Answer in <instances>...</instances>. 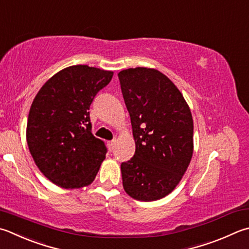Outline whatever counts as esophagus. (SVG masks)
<instances>
[{
    "mask_svg": "<svg viewBox=\"0 0 249 249\" xmlns=\"http://www.w3.org/2000/svg\"><path fill=\"white\" fill-rule=\"evenodd\" d=\"M115 144H116V140H111L107 142V145H108V148L110 149V151H112V149L115 148Z\"/></svg>",
    "mask_w": 249,
    "mask_h": 249,
    "instance_id": "1",
    "label": "esophagus"
}]
</instances>
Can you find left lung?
I'll list each match as a JSON object with an SVG mask.
<instances>
[{
	"mask_svg": "<svg viewBox=\"0 0 249 249\" xmlns=\"http://www.w3.org/2000/svg\"><path fill=\"white\" fill-rule=\"evenodd\" d=\"M132 124L135 153L121 163L124 191L151 201L171 193L193 155V118L184 97L156 69L129 68L118 73Z\"/></svg>",
	"mask_w": 249,
	"mask_h": 249,
	"instance_id": "left-lung-1",
	"label": "left lung"
}]
</instances>
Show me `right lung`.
I'll return each mask as SVG.
<instances>
[{
  "mask_svg": "<svg viewBox=\"0 0 249 249\" xmlns=\"http://www.w3.org/2000/svg\"><path fill=\"white\" fill-rule=\"evenodd\" d=\"M112 74L87 65L65 68L32 102L27 143L37 168L56 185L76 189L94 181L107 147L92 133L89 109Z\"/></svg>",
  "mask_w": 249,
  "mask_h": 249,
  "instance_id": "add662e5",
  "label": "right lung"
}]
</instances>
